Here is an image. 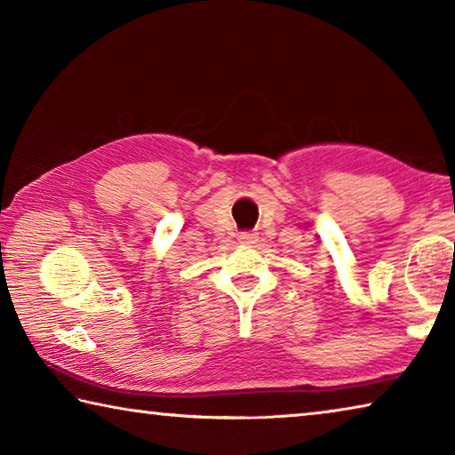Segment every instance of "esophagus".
Wrapping results in <instances>:
<instances>
[{
	"label": "esophagus",
	"instance_id": "1",
	"mask_svg": "<svg viewBox=\"0 0 455 455\" xmlns=\"http://www.w3.org/2000/svg\"><path fill=\"white\" fill-rule=\"evenodd\" d=\"M257 238L259 236L255 233H249V230H246V233L238 235V243H241V244H255Z\"/></svg>",
	"mask_w": 455,
	"mask_h": 455
}]
</instances>
